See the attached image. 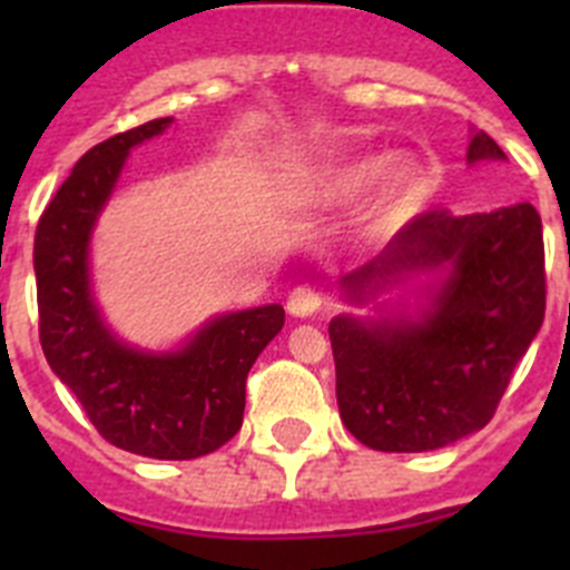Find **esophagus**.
Here are the masks:
<instances>
[{"label": "esophagus", "mask_w": 570, "mask_h": 570, "mask_svg": "<svg viewBox=\"0 0 570 570\" xmlns=\"http://www.w3.org/2000/svg\"><path fill=\"white\" fill-rule=\"evenodd\" d=\"M322 308V294L314 285H296L288 296V311L299 320H308Z\"/></svg>", "instance_id": "1"}]
</instances>
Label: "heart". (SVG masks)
Here are the masks:
<instances>
[{"label":"heart","mask_w":570,"mask_h":570,"mask_svg":"<svg viewBox=\"0 0 570 570\" xmlns=\"http://www.w3.org/2000/svg\"><path fill=\"white\" fill-rule=\"evenodd\" d=\"M391 161H394L391 156L382 154L347 159V163L322 174L316 194L322 199H334V203L354 199L385 175L380 199H376L374 214H371V230L387 234V230L405 223L407 216H414V210L420 208L428 194V174L416 159H396L394 166L390 165Z\"/></svg>","instance_id":"1"}]
</instances>
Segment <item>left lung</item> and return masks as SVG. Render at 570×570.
I'll return each instance as SVG.
<instances>
[{
	"label": "left lung",
	"instance_id": "8db88e82",
	"mask_svg": "<svg viewBox=\"0 0 570 570\" xmlns=\"http://www.w3.org/2000/svg\"><path fill=\"white\" fill-rule=\"evenodd\" d=\"M480 159H505L482 130L468 145V163ZM407 271H445L420 320L328 325L342 422L387 454L445 448L491 422L546 316L540 214L531 203L468 216L425 210L340 285L362 302Z\"/></svg>",
	"mask_w": 570,
	"mask_h": 570
}]
</instances>
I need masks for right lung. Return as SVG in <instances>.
Here are the masks:
<instances>
[{
  "label": "right lung",
  "mask_w": 570,
  "mask_h": 570,
  "mask_svg": "<svg viewBox=\"0 0 570 570\" xmlns=\"http://www.w3.org/2000/svg\"><path fill=\"white\" fill-rule=\"evenodd\" d=\"M170 116L94 145L39 216L33 239L39 342L110 445L154 460H196L242 428L250 365L285 325L282 305L216 316L183 351L122 345L90 296L88 242L130 148L163 134Z\"/></svg>",
  "instance_id": "add662e5"
}]
</instances>
